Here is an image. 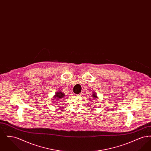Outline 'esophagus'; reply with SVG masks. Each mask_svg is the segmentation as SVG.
Instances as JSON below:
<instances>
[{
  "instance_id": "34e87169",
  "label": "esophagus",
  "mask_w": 151,
  "mask_h": 151,
  "mask_svg": "<svg viewBox=\"0 0 151 151\" xmlns=\"http://www.w3.org/2000/svg\"><path fill=\"white\" fill-rule=\"evenodd\" d=\"M78 96H81V95H82V93H80L78 94H77Z\"/></svg>"
}]
</instances>
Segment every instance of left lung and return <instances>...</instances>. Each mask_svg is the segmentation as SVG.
Masks as SVG:
<instances>
[{
    "mask_svg": "<svg viewBox=\"0 0 151 151\" xmlns=\"http://www.w3.org/2000/svg\"><path fill=\"white\" fill-rule=\"evenodd\" d=\"M92 97H93L94 99H97V96L96 95V94L95 93H94V94L93 95V96H92Z\"/></svg>",
    "mask_w": 151,
    "mask_h": 151,
    "instance_id": "left-lung-1",
    "label": "left lung"
}]
</instances>
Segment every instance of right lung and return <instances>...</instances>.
Instances as JSON below:
<instances>
[{"mask_svg":"<svg viewBox=\"0 0 151 151\" xmlns=\"http://www.w3.org/2000/svg\"><path fill=\"white\" fill-rule=\"evenodd\" d=\"M65 94L62 93V92H58L56 93L55 96L53 97L52 99H54V100L56 101H57V99H59V101L58 102H61V101H60V100H61V99H62V98H63L65 97Z\"/></svg>","mask_w":151,"mask_h":151,"instance_id":"obj_1","label":"right lung"}]
</instances>
